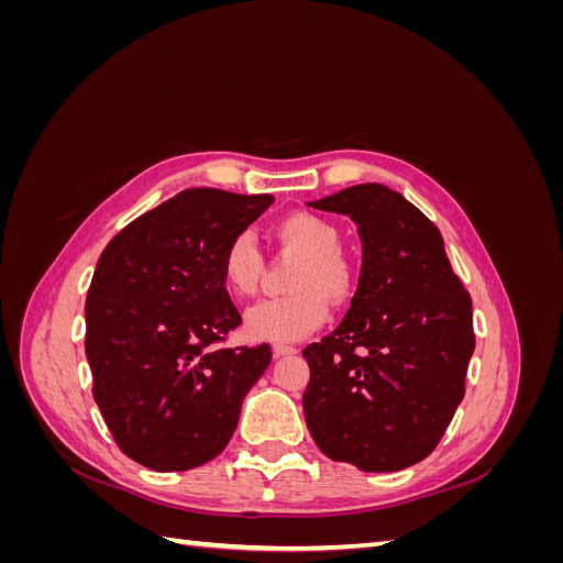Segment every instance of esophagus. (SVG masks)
I'll list each match as a JSON object with an SVG mask.
<instances>
[{"mask_svg":"<svg viewBox=\"0 0 563 563\" xmlns=\"http://www.w3.org/2000/svg\"><path fill=\"white\" fill-rule=\"evenodd\" d=\"M272 352H275V356H288V354H296L298 350L294 345H284V343H277L272 345Z\"/></svg>","mask_w":563,"mask_h":563,"instance_id":"1","label":"esophagus"}]
</instances>
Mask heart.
Here are the masks:
<instances>
[{
  "label": "heart",
  "mask_w": 563,
  "mask_h": 563,
  "mask_svg": "<svg viewBox=\"0 0 563 563\" xmlns=\"http://www.w3.org/2000/svg\"><path fill=\"white\" fill-rule=\"evenodd\" d=\"M282 249L298 253L288 288L294 294L267 298L246 312L244 331L253 340L291 343L317 331L329 319V300L343 302L352 294V269L340 255L335 225L314 213H291L275 225ZM263 275V258L249 234H236L223 251L220 277L228 291L249 298Z\"/></svg>",
  "instance_id": "b5f03b06"
}]
</instances>
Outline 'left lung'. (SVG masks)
<instances>
[{
  "mask_svg": "<svg viewBox=\"0 0 563 563\" xmlns=\"http://www.w3.org/2000/svg\"><path fill=\"white\" fill-rule=\"evenodd\" d=\"M354 220L362 275L340 327L302 350V411L314 444L362 472L428 457L465 397L472 298L430 218L387 185L310 201Z\"/></svg>",
  "mask_w": 563,
  "mask_h": 563,
  "instance_id": "1",
  "label": "left lung"
}]
</instances>
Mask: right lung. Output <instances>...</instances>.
<instances>
[{"mask_svg":"<svg viewBox=\"0 0 563 563\" xmlns=\"http://www.w3.org/2000/svg\"><path fill=\"white\" fill-rule=\"evenodd\" d=\"M275 201L192 187L129 223L100 253L87 294L93 399L117 446L155 472L223 453L269 345L213 343L240 327L220 277L232 236Z\"/></svg>","mask_w":563,"mask_h":563,"instance_id":"obj_1","label":"right lung"}]
</instances>
